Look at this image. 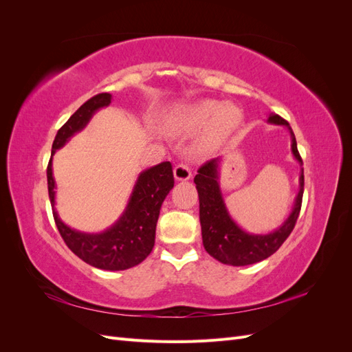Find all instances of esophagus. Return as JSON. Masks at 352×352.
<instances>
[{"mask_svg": "<svg viewBox=\"0 0 352 352\" xmlns=\"http://www.w3.org/2000/svg\"><path fill=\"white\" fill-rule=\"evenodd\" d=\"M173 173H175L176 180H188V179H190V176H192L189 166H186V164H177L173 170Z\"/></svg>", "mask_w": 352, "mask_h": 352, "instance_id": "esophagus-1", "label": "esophagus"}]
</instances>
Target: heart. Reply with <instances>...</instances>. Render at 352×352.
I'll return each mask as SVG.
<instances>
[{
  "label": "heart",
  "mask_w": 352,
  "mask_h": 352,
  "mask_svg": "<svg viewBox=\"0 0 352 352\" xmlns=\"http://www.w3.org/2000/svg\"><path fill=\"white\" fill-rule=\"evenodd\" d=\"M242 120V111L235 104L202 100L180 110L170 122L172 129L180 133L195 132L201 127L206 131L199 141L201 151H212L228 140Z\"/></svg>",
  "instance_id": "obj_1"
}]
</instances>
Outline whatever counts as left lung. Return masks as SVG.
Wrapping results in <instances>:
<instances>
[{"label":"left lung","instance_id":"8db88e82","mask_svg":"<svg viewBox=\"0 0 352 352\" xmlns=\"http://www.w3.org/2000/svg\"><path fill=\"white\" fill-rule=\"evenodd\" d=\"M269 123L286 126L291 132L292 154L302 166V158L298 153L295 135L289 123L278 114H270ZM219 163L220 157L212 158L198 168L194 182L199 197V221L202 232V243L206 251L217 261L229 265H248L270 257L280 248V245L291 235L302 204L304 194V168L300 176V192L295 198L292 212L283 225L267 235H254L242 230L232 220L226 210L225 201L219 186Z\"/></svg>","mask_w":352,"mask_h":352}]
</instances>
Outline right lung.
I'll return each mask as SVG.
<instances>
[{"instance_id":"obj_1","label":"right lung","mask_w":352,"mask_h":352,"mask_svg":"<svg viewBox=\"0 0 352 352\" xmlns=\"http://www.w3.org/2000/svg\"><path fill=\"white\" fill-rule=\"evenodd\" d=\"M110 102L111 95L102 92L82 104L58 129L51 155H54L74 133L82 131L95 111L107 107ZM51 162L52 158H50L47 167V179L52 216L61 238L72 252L85 263L102 270H126L142 263L154 248L160 208L175 186L172 163L164 162L144 170L136 180L126 210L111 228L101 233H83L65 225L57 214L54 208L56 182Z\"/></svg>"}]
</instances>
